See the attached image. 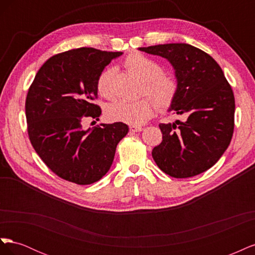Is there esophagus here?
I'll return each instance as SVG.
<instances>
[{
  "label": "esophagus",
  "instance_id": "34e87169",
  "mask_svg": "<svg viewBox=\"0 0 255 255\" xmlns=\"http://www.w3.org/2000/svg\"><path fill=\"white\" fill-rule=\"evenodd\" d=\"M129 130L130 132H140V130H142V128L141 127H139V126H130L129 127Z\"/></svg>",
  "mask_w": 255,
  "mask_h": 255
}]
</instances>
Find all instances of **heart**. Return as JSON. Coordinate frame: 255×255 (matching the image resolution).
Segmentation results:
<instances>
[{"label": "heart", "instance_id": "obj_1", "mask_svg": "<svg viewBox=\"0 0 255 255\" xmlns=\"http://www.w3.org/2000/svg\"><path fill=\"white\" fill-rule=\"evenodd\" d=\"M125 66L142 82V94H146L154 100L150 98H143L137 101L117 100L106 106L105 114L107 118L113 121L140 126L153 117L157 105L160 109H167L171 105L177 92V83L172 76L163 73V67L157 61L141 53L128 55L126 58ZM114 73L113 68H106L97 79L98 94L105 99L114 97L112 84Z\"/></svg>", "mask_w": 255, "mask_h": 255}]
</instances>
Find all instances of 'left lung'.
<instances>
[{
  "instance_id": "left-lung-1",
  "label": "left lung",
  "mask_w": 255,
  "mask_h": 255,
  "mask_svg": "<svg viewBox=\"0 0 255 255\" xmlns=\"http://www.w3.org/2000/svg\"><path fill=\"white\" fill-rule=\"evenodd\" d=\"M170 61L177 92L169 112L186 120L160 123L163 140L152 150L166 174L185 179L213 167L225 153L234 132L235 99L222 69L211 55L187 43L139 48Z\"/></svg>"
}]
</instances>
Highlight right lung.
<instances>
[{
    "label": "right lung",
    "instance_id": "1",
    "mask_svg": "<svg viewBox=\"0 0 255 255\" xmlns=\"http://www.w3.org/2000/svg\"><path fill=\"white\" fill-rule=\"evenodd\" d=\"M122 52L80 48L56 54L38 70L25 100L30 143L51 171L89 185L110 170L116 148L128 132L126 123L83 129L85 118L99 120L97 79ZM96 122V121H94Z\"/></svg>",
    "mask_w": 255,
    "mask_h": 255
}]
</instances>
